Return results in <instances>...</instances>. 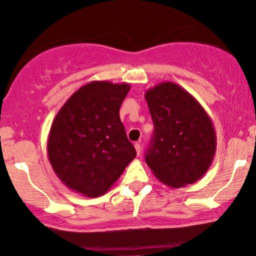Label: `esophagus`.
<instances>
[{
    "label": "esophagus",
    "instance_id": "esophagus-1",
    "mask_svg": "<svg viewBox=\"0 0 256 256\" xmlns=\"http://www.w3.org/2000/svg\"><path fill=\"white\" fill-rule=\"evenodd\" d=\"M134 146H135V150H136V154H138V156H140L141 150H142V148H141V144L138 142V144H135Z\"/></svg>",
    "mask_w": 256,
    "mask_h": 256
}]
</instances>
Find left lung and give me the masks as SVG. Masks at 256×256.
<instances>
[{
    "instance_id": "left-lung-1",
    "label": "left lung",
    "mask_w": 256,
    "mask_h": 256,
    "mask_svg": "<svg viewBox=\"0 0 256 256\" xmlns=\"http://www.w3.org/2000/svg\"><path fill=\"white\" fill-rule=\"evenodd\" d=\"M154 124L146 164L164 184L178 188L200 179L216 153V132L200 103L172 82L144 94Z\"/></svg>"
}]
</instances>
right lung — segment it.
Returning <instances> with one entry per match:
<instances>
[{
	"label": "right lung",
	"instance_id": "obj_1",
	"mask_svg": "<svg viewBox=\"0 0 256 256\" xmlns=\"http://www.w3.org/2000/svg\"><path fill=\"white\" fill-rule=\"evenodd\" d=\"M128 83L94 80L66 100L53 120L47 153L53 171L85 197L106 194L136 156L120 118Z\"/></svg>",
	"mask_w": 256,
	"mask_h": 256
}]
</instances>
